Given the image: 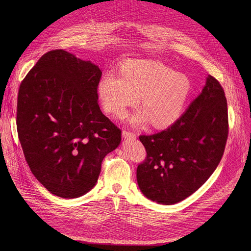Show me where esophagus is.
Returning <instances> with one entry per match:
<instances>
[{"instance_id":"1","label":"esophagus","mask_w":251,"mask_h":251,"mask_svg":"<svg viewBox=\"0 0 251 251\" xmlns=\"http://www.w3.org/2000/svg\"><path fill=\"white\" fill-rule=\"evenodd\" d=\"M122 135L124 138H129V139H135L136 138V134L131 132V131H128V130H124L122 132Z\"/></svg>"}]
</instances>
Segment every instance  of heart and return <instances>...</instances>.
<instances>
[{
    "label": "heart",
    "instance_id": "obj_1",
    "mask_svg": "<svg viewBox=\"0 0 251 251\" xmlns=\"http://www.w3.org/2000/svg\"><path fill=\"white\" fill-rule=\"evenodd\" d=\"M190 90L191 84L185 75L151 60L129 61L121 68V76L109 71L98 83L103 109L119 118L124 117L140 97L143 110L130 119L135 126L149 120L155 127L172 125L181 116Z\"/></svg>",
    "mask_w": 251,
    "mask_h": 251
}]
</instances>
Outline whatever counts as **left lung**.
Listing matches in <instances>:
<instances>
[{"instance_id": "1", "label": "left lung", "mask_w": 251, "mask_h": 251, "mask_svg": "<svg viewBox=\"0 0 251 251\" xmlns=\"http://www.w3.org/2000/svg\"><path fill=\"white\" fill-rule=\"evenodd\" d=\"M228 132L225 92L208 75L201 94L174 124L159 133L139 136L148 153L136 171L139 189L157 203L185 200L217 169Z\"/></svg>"}]
</instances>
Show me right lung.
<instances>
[{
    "label": "right lung",
    "instance_id": "1",
    "mask_svg": "<svg viewBox=\"0 0 251 251\" xmlns=\"http://www.w3.org/2000/svg\"><path fill=\"white\" fill-rule=\"evenodd\" d=\"M99 66L64 50L48 51L22 80L17 132L32 174L52 194L76 199L92 189L121 130L99 105Z\"/></svg>",
    "mask_w": 251,
    "mask_h": 251
}]
</instances>
